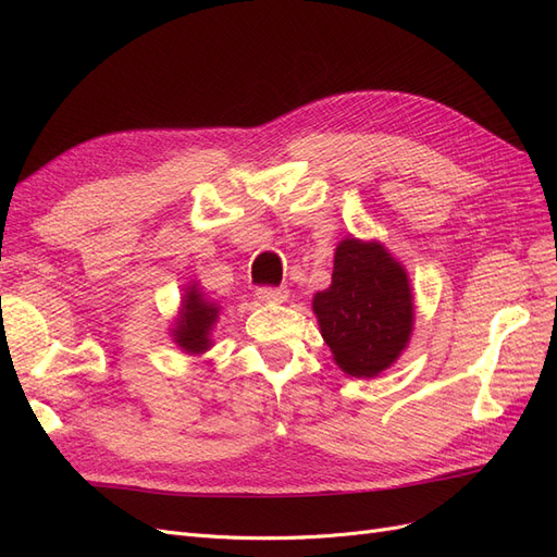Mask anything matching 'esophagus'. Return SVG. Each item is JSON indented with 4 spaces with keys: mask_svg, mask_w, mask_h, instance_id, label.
Instances as JSON below:
<instances>
[{
    "mask_svg": "<svg viewBox=\"0 0 557 557\" xmlns=\"http://www.w3.org/2000/svg\"><path fill=\"white\" fill-rule=\"evenodd\" d=\"M256 295L262 301H274V305H281V301L288 299V288H285V285H278V288H274V285H262Z\"/></svg>",
    "mask_w": 557,
    "mask_h": 557,
    "instance_id": "obj_1",
    "label": "esophagus"
}]
</instances>
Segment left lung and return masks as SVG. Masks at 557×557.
<instances>
[{"instance_id":"obj_1","label":"left lung","mask_w":557,"mask_h":557,"mask_svg":"<svg viewBox=\"0 0 557 557\" xmlns=\"http://www.w3.org/2000/svg\"><path fill=\"white\" fill-rule=\"evenodd\" d=\"M320 332L346 374L379 376L413 327L407 272L376 242L344 239L334 252L332 285L313 297Z\"/></svg>"}]
</instances>
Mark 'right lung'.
I'll return each mask as SVG.
<instances>
[{
    "mask_svg": "<svg viewBox=\"0 0 557 557\" xmlns=\"http://www.w3.org/2000/svg\"><path fill=\"white\" fill-rule=\"evenodd\" d=\"M218 318V307L211 305L197 290V285L188 288V295H183V311L174 330L176 344L188 352H205L211 346L209 332Z\"/></svg>",
    "mask_w": 557,
    "mask_h": 557,
    "instance_id": "1",
    "label": "right lung"
}]
</instances>
